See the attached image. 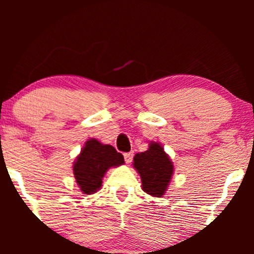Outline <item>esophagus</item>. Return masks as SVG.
<instances>
[{"label": "esophagus", "instance_id": "34e87169", "mask_svg": "<svg viewBox=\"0 0 254 254\" xmlns=\"http://www.w3.org/2000/svg\"><path fill=\"white\" fill-rule=\"evenodd\" d=\"M132 157H133V151H130V153H125L124 154V160H125V162H127V164H130L131 160H132Z\"/></svg>", "mask_w": 254, "mask_h": 254}]
</instances>
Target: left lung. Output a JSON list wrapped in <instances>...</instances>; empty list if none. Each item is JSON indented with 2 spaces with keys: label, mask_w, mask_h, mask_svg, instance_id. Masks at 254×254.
<instances>
[{
  "label": "left lung",
  "mask_w": 254,
  "mask_h": 254,
  "mask_svg": "<svg viewBox=\"0 0 254 254\" xmlns=\"http://www.w3.org/2000/svg\"><path fill=\"white\" fill-rule=\"evenodd\" d=\"M133 167L141 176L144 192L154 197L164 196L174 167L161 145L151 142L148 150L136 154L133 156Z\"/></svg>",
  "instance_id": "1"
}]
</instances>
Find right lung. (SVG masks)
Returning a JSON list of instances; mask_svg holds the SVG:
<instances>
[{
	"instance_id": "1",
	"label": "right lung",
	"mask_w": 254,
	"mask_h": 254,
	"mask_svg": "<svg viewBox=\"0 0 254 254\" xmlns=\"http://www.w3.org/2000/svg\"><path fill=\"white\" fill-rule=\"evenodd\" d=\"M124 164V157L112 145L90 138L74 162V177L80 190L86 194L97 192L103 184L104 174L110 167Z\"/></svg>"
}]
</instances>
